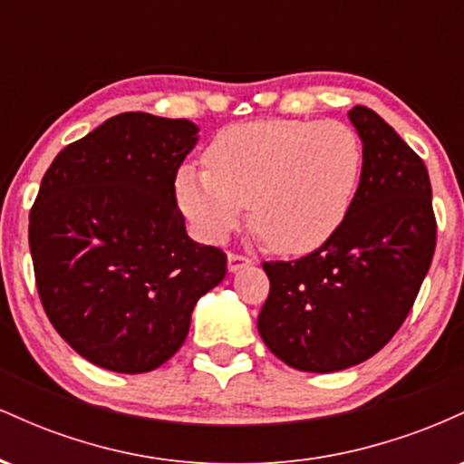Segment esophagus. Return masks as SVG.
Here are the masks:
<instances>
[{
    "label": "esophagus",
    "instance_id": "esophagus-1",
    "mask_svg": "<svg viewBox=\"0 0 464 464\" xmlns=\"http://www.w3.org/2000/svg\"><path fill=\"white\" fill-rule=\"evenodd\" d=\"M228 273H237V270L246 268V266L253 264V259H248L246 255H237V253H228Z\"/></svg>",
    "mask_w": 464,
    "mask_h": 464
}]
</instances>
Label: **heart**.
I'll use <instances>...</instances> for the list:
<instances>
[{"label": "heart", "instance_id": "1", "mask_svg": "<svg viewBox=\"0 0 464 464\" xmlns=\"http://www.w3.org/2000/svg\"><path fill=\"white\" fill-rule=\"evenodd\" d=\"M207 169H179L177 200L194 231L222 242L248 205L250 227L279 255H307L347 220L364 150L338 120H259L220 130Z\"/></svg>", "mask_w": 464, "mask_h": 464}]
</instances>
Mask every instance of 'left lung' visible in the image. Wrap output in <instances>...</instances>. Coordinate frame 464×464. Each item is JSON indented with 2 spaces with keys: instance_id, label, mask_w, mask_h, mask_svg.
Listing matches in <instances>:
<instances>
[{
  "instance_id": "left-lung-1",
  "label": "left lung",
  "mask_w": 464,
  "mask_h": 464,
  "mask_svg": "<svg viewBox=\"0 0 464 464\" xmlns=\"http://www.w3.org/2000/svg\"><path fill=\"white\" fill-rule=\"evenodd\" d=\"M364 150L340 231L295 262H264L262 340L296 371L334 372L375 355L412 310L436 248L432 185L420 157L375 111L353 106Z\"/></svg>"
}]
</instances>
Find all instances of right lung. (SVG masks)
Returning a JSON list of instances; mask_svg holds the SVG:
<instances>
[{
  "instance_id": "add662e5",
  "label": "right lung",
  "mask_w": 464,
  "mask_h": 464,
  "mask_svg": "<svg viewBox=\"0 0 464 464\" xmlns=\"http://www.w3.org/2000/svg\"><path fill=\"white\" fill-rule=\"evenodd\" d=\"M198 126L121 113L69 143L30 211L36 290L61 338L95 366L148 372L185 343L227 255L185 231L174 180Z\"/></svg>"
}]
</instances>
